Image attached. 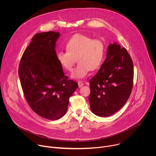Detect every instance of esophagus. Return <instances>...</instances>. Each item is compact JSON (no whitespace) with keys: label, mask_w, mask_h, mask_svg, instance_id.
Wrapping results in <instances>:
<instances>
[{"label":"esophagus","mask_w":156,"mask_h":156,"mask_svg":"<svg viewBox=\"0 0 156 156\" xmlns=\"http://www.w3.org/2000/svg\"><path fill=\"white\" fill-rule=\"evenodd\" d=\"M78 87H81V86H83L84 85L83 83L81 82V81H78Z\"/></svg>","instance_id":"34e87169"}]
</instances>
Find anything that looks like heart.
Segmentation results:
<instances>
[{
    "label": "heart",
    "instance_id": "heart-1",
    "mask_svg": "<svg viewBox=\"0 0 156 156\" xmlns=\"http://www.w3.org/2000/svg\"><path fill=\"white\" fill-rule=\"evenodd\" d=\"M65 47L66 52H58L56 57L60 65L69 72L72 70L76 58L78 63L72 73V78H84L90 70L99 69L103 63L105 48L99 39L76 34L66 41Z\"/></svg>",
    "mask_w": 156,
    "mask_h": 156
}]
</instances>
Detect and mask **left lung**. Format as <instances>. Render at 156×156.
I'll use <instances>...</instances> for the list:
<instances>
[{
    "label": "left lung",
    "instance_id": "left-lung-1",
    "mask_svg": "<svg viewBox=\"0 0 156 156\" xmlns=\"http://www.w3.org/2000/svg\"><path fill=\"white\" fill-rule=\"evenodd\" d=\"M133 76V61L126 49L116 42L109 44L105 61L90 80L92 112L105 117L119 110L131 94Z\"/></svg>",
    "mask_w": 156,
    "mask_h": 156
}]
</instances>
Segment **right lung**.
Segmentation results:
<instances>
[{"instance_id": "add662e5", "label": "right lung", "mask_w": 156, "mask_h": 156, "mask_svg": "<svg viewBox=\"0 0 156 156\" xmlns=\"http://www.w3.org/2000/svg\"><path fill=\"white\" fill-rule=\"evenodd\" d=\"M58 32L36 34L21 57L18 75L25 98L41 117L55 120L67 111L69 99L78 84L65 76L57 60Z\"/></svg>"}]
</instances>
